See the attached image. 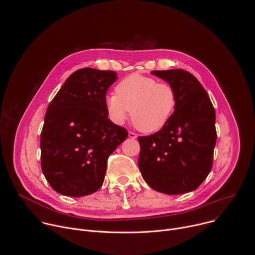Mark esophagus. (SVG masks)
<instances>
[{"instance_id":"obj_1","label":"esophagus","mask_w":255,"mask_h":255,"mask_svg":"<svg viewBox=\"0 0 255 255\" xmlns=\"http://www.w3.org/2000/svg\"><path fill=\"white\" fill-rule=\"evenodd\" d=\"M128 136H129V138H131V139H136V138H137V135H136L135 133H133V132H129V133H128Z\"/></svg>"}]
</instances>
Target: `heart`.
Masks as SVG:
<instances>
[{
  "label": "heart",
  "instance_id": "b5f03b06",
  "mask_svg": "<svg viewBox=\"0 0 255 255\" xmlns=\"http://www.w3.org/2000/svg\"><path fill=\"white\" fill-rule=\"evenodd\" d=\"M116 92L105 99L108 116L115 124H123L131 110L134 125L141 132L153 133L168 122L175 110L173 87L153 78L130 75L118 84Z\"/></svg>",
  "mask_w": 255,
  "mask_h": 255
}]
</instances>
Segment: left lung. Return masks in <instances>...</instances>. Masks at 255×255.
I'll return each instance as SVG.
<instances>
[{
    "mask_svg": "<svg viewBox=\"0 0 255 255\" xmlns=\"http://www.w3.org/2000/svg\"><path fill=\"white\" fill-rule=\"evenodd\" d=\"M173 87L176 106L168 122L156 133L138 137V166L153 190L179 195L195 191L213 164L217 139L212 102L190 72L183 69L153 70Z\"/></svg>",
    "mask_w": 255,
    "mask_h": 255,
    "instance_id": "1",
    "label": "left lung"
}]
</instances>
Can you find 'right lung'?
<instances>
[{"label":"right lung","instance_id":"obj_1","mask_svg":"<svg viewBox=\"0 0 255 255\" xmlns=\"http://www.w3.org/2000/svg\"><path fill=\"white\" fill-rule=\"evenodd\" d=\"M117 79L112 70L81 68L50 102L40 138L41 168L55 192L83 197L102 187L109 155L128 136L106 110V93Z\"/></svg>","mask_w":255,"mask_h":255}]
</instances>
